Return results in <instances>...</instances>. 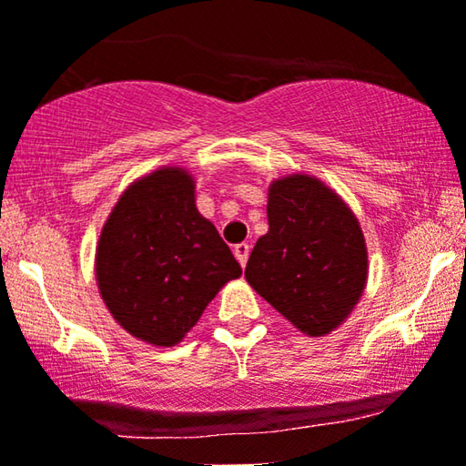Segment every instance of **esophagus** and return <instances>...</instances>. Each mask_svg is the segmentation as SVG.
<instances>
[{"label":"esophagus","instance_id":"obj_1","mask_svg":"<svg viewBox=\"0 0 466 466\" xmlns=\"http://www.w3.org/2000/svg\"><path fill=\"white\" fill-rule=\"evenodd\" d=\"M249 251H251V247L247 245V243H240V245H237L234 247V256H237V259H238V264L243 266L245 268V264H247V259H249Z\"/></svg>","mask_w":466,"mask_h":466}]
</instances>
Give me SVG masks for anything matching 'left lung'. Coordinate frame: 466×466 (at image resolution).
<instances>
[{
    "label": "left lung",
    "instance_id": "1",
    "mask_svg": "<svg viewBox=\"0 0 466 466\" xmlns=\"http://www.w3.org/2000/svg\"><path fill=\"white\" fill-rule=\"evenodd\" d=\"M266 215L268 232L253 247L247 283L307 337H326L367 289L369 251L358 217L305 172L270 183Z\"/></svg>",
    "mask_w": 466,
    "mask_h": 466
}]
</instances>
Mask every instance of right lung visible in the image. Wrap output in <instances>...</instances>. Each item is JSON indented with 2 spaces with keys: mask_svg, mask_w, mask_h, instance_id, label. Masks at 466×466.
Instances as JSON below:
<instances>
[{
  "mask_svg": "<svg viewBox=\"0 0 466 466\" xmlns=\"http://www.w3.org/2000/svg\"><path fill=\"white\" fill-rule=\"evenodd\" d=\"M240 264L196 207L187 168L161 166L119 196L96 247V281L123 330L175 347Z\"/></svg>",
  "mask_w": 466,
  "mask_h": 466,
  "instance_id": "1",
  "label": "right lung"
}]
</instances>
